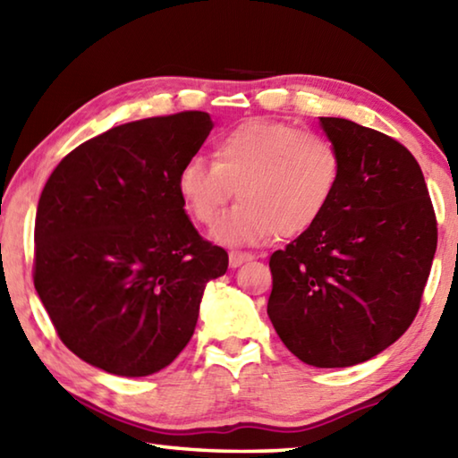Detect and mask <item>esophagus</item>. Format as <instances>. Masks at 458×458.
Returning <instances> with one entry per match:
<instances>
[{
  "mask_svg": "<svg viewBox=\"0 0 458 458\" xmlns=\"http://www.w3.org/2000/svg\"><path fill=\"white\" fill-rule=\"evenodd\" d=\"M254 257L250 252H240V250H232L230 254H228V260H230V267L232 268H238L240 265H244V262H248V260H252Z\"/></svg>",
  "mask_w": 458,
  "mask_h": 458,
  "instance_id": "obj_1",
  "label": "esophagus"
}]
</instances>
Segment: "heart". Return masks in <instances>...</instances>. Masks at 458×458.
I'll return each instance as SVG.
<instances>
[{"mask_svg": "<svg viewBox=\"0 0 458 458\" xmlns=\"http://www.w3.org/2000/svg\"><path fill=\"white\" fill-rule=\"evenodd\" d=\"M212 161L191 157L177 174L185 210L214 226L234 198L242 199L214 230L222 244L294 238L329 210L344 161L329 137L273 119H248L214 139Z\"/></svg>", "mask_w": 458, "mask_h": 458, "instance_id": "obj_1", "label": "heart"}]
</instances>
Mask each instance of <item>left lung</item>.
Listing matches in <instances>:
<instances>
[{"mask_svg":"<svg viewBox=\"0 0 458 458\" xmlns=\"http://www.w3.org/2000/svg\"><path fill=\"white\" fill-rule=\"evenodd\" d=\"M319 121L344 175L317 226L270 257L267 313L301 361L350 368L414 321L437 252V216L404 145L347 119Z\"/></svg>","mask_w":458,"mask_h":458,"instance_id":"left-lung-1","label":"left lung"}]
</instances>
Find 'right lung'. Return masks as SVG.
I'll use <instances>...</instances> for the list:
<instances>
[{"instance_id": "add662e5", "label": "right lung", "mask_w": 458, "mask_h": 458, "mask_svg": "<svg viewBox=\"0 0 458 458\" xmlns=\"http://www.w3.org/2000/svg\"><path fill=\"white\" fill-rule=\"evenodd\" d=\"M185 111L108 129L66 155L36 212L34 286L68 350L143 377L188 345L201 294L228 254L198 234L177 174L210 135Z\"/></svg>"}]
</instances>
